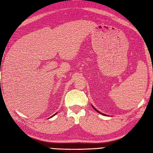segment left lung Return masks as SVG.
Segmentation results:
<instances>
[{
	"label": "left lung",
	"mask_w": 153,
	"mask_h": 153,
	"mask_svg": "<svg viewBox=\"0 0 153 153\" xmlns=\"http://www.w3.org/2000/svg\"><path fill=\"white\" fill-rule=\"evenodd\" d=\"M92 107H93L94 109V110L95 111H96L97 112H99V113H100V114H102V115H104V116H107V115H106V114H104V113H102V112H100V111H98L97 110V109H96V108H95L94 107V106H93V105H92Z\"/></svg>",
	"instance_id": "1"
}]
</instances>
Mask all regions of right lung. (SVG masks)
<instances>
[{"label":"right lung","instance_id":"obj_1","mask_svg":"<svg viewBox=\"0 0 153 153\" xmlns=\"http://www.w3.org/2000/svg\"><path fill=\"white\" fill-rule=\"evenodd\" d=\"M56 113H57V112H56V113H55V114H54V115H53V116H52V117H54V115H55V114H56ZM50 118H51V117H50Z\"/></svg>","mask_w":153,"mask_h":153}]
</instances>
